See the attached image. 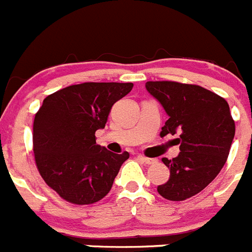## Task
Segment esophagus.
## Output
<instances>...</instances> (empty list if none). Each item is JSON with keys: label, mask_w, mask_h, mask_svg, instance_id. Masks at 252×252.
Segmentation results:
<instances>
[{"label": "esophagus", "mask_w": 252, "mask_h": 252, "mask_svg": "<svg viewBox=\"0 0 252 252\" xmlns=\"http://www.w3.org/2000/svg\"><path fill=\"white\" fill-rule=\"evenodd\" d=\"M139 159L141 160L142 162H145V164H148V165H151V164H157V162H158L157 159H153V158L142 157V155H139Z\"/></svg>", "instance_id": "34e87169"}]
</instances>
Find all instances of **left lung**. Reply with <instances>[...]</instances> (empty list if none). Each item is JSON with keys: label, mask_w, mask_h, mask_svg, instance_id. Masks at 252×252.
<instances>
[{"label": "left lung", "mask_w": 252, "mask_h": 252, "mask_svg": "<svg viewBox=\"0 0 252 252\" xmlns=\"http://www.w3.org/2000/svg\"><path fill=\"white\" fill-rule=\"evenodd\" d=\"M146 91L169 116L161 136L179 135L180 153L162 158L170 170L158 192L169 201H184L203 190L223 168L235 137V122L226 99L194 84L146 82Z\"/></svg>", "instance_id": "1"}]
</instances>
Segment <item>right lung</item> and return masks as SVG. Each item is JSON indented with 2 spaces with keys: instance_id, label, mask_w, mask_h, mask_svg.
Returning <instances> with one entry per match:
<instances>
[{
  "instance_id": "right-lung-1",
  "label": "right lung",
  "mask_w": 252,
  "mask_h": 252,
  "mask_svg": "<svg viewBox=\"0 0 252 252\" xmlns=\"http://www.w3.org/2000/svg\"><path fill=\"white\" fill-rule=\"evenodd\" d=\"M132 83H82L48 95L34 120L37 170L60 197L92 204L110 192L130 154H115L95 144L113 104L131 92Z\"/></svg>"
}]
</instances>
